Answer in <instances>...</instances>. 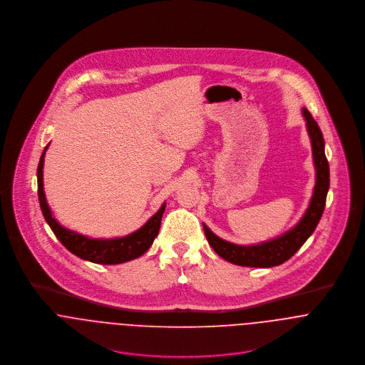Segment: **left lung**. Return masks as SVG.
Returning <instances> with one entry per match:
<instances>
[{
	"mask_svg": "<svg viewBox=\"0 0 365 365\" xmlns=\"http://www.w3.org/2000/svg\"><path fill=\"white\" fill-rule=\"evenodd\" d=\"M302 113L307 120V128L311 138L313 163L316 168V182L309 207L304 213L302 219L291 230L275 239L262 242L260 245L240 246L226 242L212 233L207 225H202L210 247L222 259L243 267H275L289 260L302 247V245L309 239L313 230L316 229L326 205V197L330 185V171L327 158L324 155V140L322 130L307 108L302 109Z\"/></svg>",
	"mask_w": 365,
	"mask_h": 365,
	"instance_id": "obj_1",
	"label": "left lung"
}]
</instances>
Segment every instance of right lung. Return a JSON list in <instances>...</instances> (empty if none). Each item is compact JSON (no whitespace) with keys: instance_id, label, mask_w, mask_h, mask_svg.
<instances>
[{"instance_id":"1","label":"right lung","mask_w":365,"mask_h":365,"mask_svg":"<svg viewBox=\"0 0 365 365\" xmlns=\"http://www.w3.org/2000/svg\"><path fill=\"white\" fill-rule=\"evenodd\" d=\"M49 145L45 148L38 165V197L42 213L48 225L51 226L54 236L60 240V243L74 256L97 264H120L135 260L145 255L153 245V240L158 235L165 204H163L161 208L158 209L140 229L123 237L91 239L73 230H68L53 217L52 210L46 202L43 191V163Z\"/></svg>"}]
</instances>
